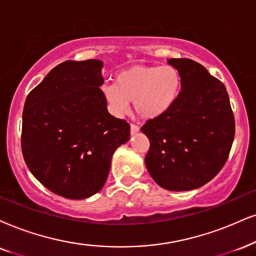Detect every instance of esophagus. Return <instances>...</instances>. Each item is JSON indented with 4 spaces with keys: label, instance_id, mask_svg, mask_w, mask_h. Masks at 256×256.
Returning <instances> with one entry per match:
<instances>
[{
    "label": "esophagus",
    "instance_id": "esophagus-1",
    "mask_svg": "<svg viewBox=\"0 0 256 256\" xmlns=\"http://www.w3.org/2000/svg\"><path fill=\"white\" fill-rule=\"evenodd\" d=\"M130 128H131V134H137V132L139 131V126L136 125V124H131L130 125Z\"/></svg>",
    "mask_w": 256,
    "mask_h": 256
}]
</instances>
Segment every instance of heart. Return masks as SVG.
Wrapping results in <instances>:
<instances>
[{
  "mask_svg": "<svg viewBox=\"0 0 256 256\" xmlns=\"http://www.w3.org/2000/svg\"><path fill=\"white\" fill-rule=\"evenodd\" d=\"M180 74L172 66L134 64L116 76V84L104 87V94L116 112L122 113L134 102L142 118L164 113L177 98Z\"/></svg>",
  "mask_w": 256,
  "mask_h": 256,
  "instance_id": "b5f03b06",
  "label": "heart"
}]
</instances>
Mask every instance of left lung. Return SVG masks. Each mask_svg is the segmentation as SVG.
Returning <instances> with one entry per match:
<instances>
[{"label":"left lung","instance_id":"obj_1","mask_svg":"<svg viewBox=\"0 0 256 256\" xmlns=\"http://www.w3.org/2000/svg\"><path fill=\"white\" fill-rule=\"evenodd\" d=\"M168 62L178 70L182 90L166 112L142 126L150 140L145 164L160 186L186 192L221 171L234 140L235 119L226 86L202 64L186 58Z\"/></svg>","mask_w":256,"mask_h":256}]
</instances>
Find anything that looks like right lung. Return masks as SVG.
<instances>
[{
	"label": "right lung",
	"instance_id": "1",
	"mask_svg": "<svg viewBox=\"0 0 256 256\" xmlns=\"http://www.w3.org/2000/svg\"><path fill=\"white\" fill-rule=\"evenodd\" d=\"M100 60L64 61L30 90L22 114L21 148L38 182L82 200L102 190L130 124L108 111Z\"/></svg>",
	"mask_w": 256,
	"mask_h": 256
}]
</instances>
